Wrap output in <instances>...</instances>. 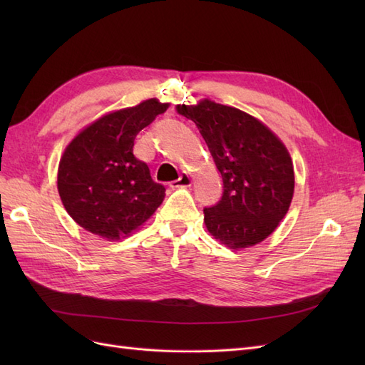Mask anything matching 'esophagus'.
I'll use <instances>...</instances> for the list:
<instances>
[{
	"instance_id": "esophagus-1",
	"label": "esophagus",
	"mask_w": 365,
	"mask_h": 365,
	"mask_svg": "<svg viewBox=\"0 0 365 365\" xmlns=\"http://www.w3.org/2000/svg\"><path fill=\"white\" fill-rule=\"evenodd\" d=\"M172 189H178V187H190L192 185V178L189 175H181L178 180H175V181H172L170 184H169Z\"/></svg>"
}]
</instances>
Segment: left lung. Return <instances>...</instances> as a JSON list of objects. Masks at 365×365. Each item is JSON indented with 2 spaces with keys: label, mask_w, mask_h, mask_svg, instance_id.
<instances>
[{
  "label": "left lung",
  "mask_w": 365,
  "mask_h": 365,
  "mask_svg": "<svg viewBox=\"0 0 365 365\" xmlns=\"http://www.w3.org/2000/svg\"><path fill=\"white\" fill-rule=\"evenodd\" d=\"M178 113L195 121L222 175V196L204 208L207 230L233 250L267 239L294 195V168L283 143L250 114L207 98L180 105Z\"/></svg>",
  "instance_id": "obj_1"
}]
</instances>
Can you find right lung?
<instances>
[{"instance_id": "add662e5", "label": "right lung", "mask_w": 365, "mask_h": 365, "mask_svg": "<svg viewBox=\"0 0 365 365\" xmlns=\"http://www.w3.org/2000/svg\"><path fill=\"white\" fill-rule=\"evenodd\" d=\"M169 103L157 98L103 115L65 149L58 170L62 204L77 224L106 239L128 236L153 215L165 187L134 155V140Z\"/></svg>"}]
</instances>
